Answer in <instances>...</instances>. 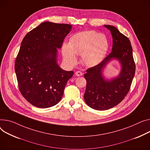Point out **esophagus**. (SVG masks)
I'll return each instance as SVG.
<instances>
[{
    "label": "esophagus",
    "instance_id": "1",
    "mask_svg": "<svg viewBox=\"0 0 150 150\" xmlns=\"http://www.w3.org/2000/svg\"><path fill=\"white\" fill-rule=\"evenodd\" d=\"M75 75L77 76H80L83 75V73L80 71H76L75 72Z\"/></svg>",
    "mask_w": 150,
    "mask_h": 150
}]
</instances>
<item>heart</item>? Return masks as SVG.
<instances>
[{"label":"heart","mask_w":150,"mask_h":150,"mask_svg":"<svg viewBox=\"0 0 150 150\" xmlns=\"http://www.w3.org/2000/svg\"><path fill=\"white\" fill-rule=\"evenodd\" d=\"M108 47L109 42L105 34L86 31L73 35L69 39V44L64 43L62 54L65 61L69 64L76 63V55H81L84 65L92 67L103 60Z\"/></svg>","instance_id":"obj_1"}]
</instances>
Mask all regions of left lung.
<instances>
[{"instance_id":"obj_1","label":"left lung","mask_w":150,"mask_h":150,"mask_svg":"<svg viewBox=\"0 0 150 150\" xmlns=\"http://www.w3.org/2000/svg\"><path fill=\"white\" fill-rule=\"evenodd\" d=\"M111 32L113 46L111 53L98 64L88 69L84 76L87 86L84 101L97 110H105L120 103L128 93L135 74V63L130 41L115 26L104 25ZM112 59L122 64V71L117 77L108 81L102 76V70Z\"/></svg>"}]
</instances>
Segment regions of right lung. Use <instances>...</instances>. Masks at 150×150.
<instances>
[{"label":"right lung","instance_id":"right-lung-1","mask_svg":"<svg viewBox=\"0 0 150 150\" xmlns=\"http://www.w3.org/2000/svg\"><path fill=\"white\" fill-rule=\"evenodd\" d=\"M69 24L43 22L24 37L15 62L19 91L30 104L39 108L56 105L63 96L73 71L57 64L60 49L71 31Z\"/></svg>","mask_w":150,"mask_h":150}]
</instances>
